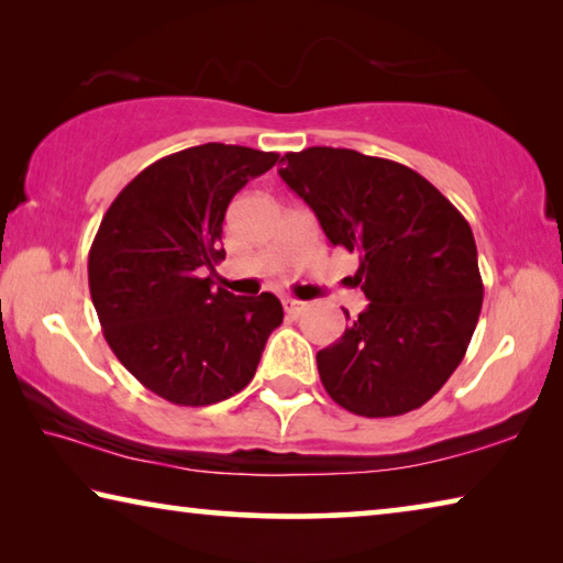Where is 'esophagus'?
I'll return each instance as SVG.
<instances>
[{"label":"esophagus","instance_id":"esophagus-1","mask_svg":"<svg viewBox=\"0 0 563 563\" xmlns=\"http://www.w3.org/2000/svg\"><path fill=\"white\" fill-rule=\"evenodd\" d=\"M283 308H285V312H288V316L298 318L300 312L305 310V302H300V300H292V298H285V300H283Z\"/></svg>","mask_w":563,"mask_h":563}]
</instances>
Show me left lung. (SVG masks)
I'll return each instance as SVG.
<instances>
[{"label": "left lung", "mask_w": 563, "mask_h": 563, "mask_svg": "<svg viewBox=\"0 0 563 563\" xmlns=\"http://www.w3.org/2000/svg\"><path fill=\"white\" fill-rule=\"evenodd\" d=\"M280 164L328 241L360 255L347 283L369 300L345 335L318 352L322 387L360 417L422 407L460 367L482 312L470 223L397 161L312 146Z\"/></svg>", "instance_id": "left-lung-1"}]
</instances>
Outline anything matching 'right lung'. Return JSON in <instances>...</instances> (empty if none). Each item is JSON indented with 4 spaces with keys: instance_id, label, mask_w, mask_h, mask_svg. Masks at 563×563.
I'll list each match as a JSON object with an SVG mask.
<instances>
[{
    "instance_id": "add662e5",
    "label": "right lung",
    "mask_w": 563,
    "mask_h": 563,
    "mask_svg": "<svg viewBox=\"0 0 563 563\" xmlns=\"http://www.w3.org/2000/svg\"><path fill=\"white\" fill-rule=\"evenodd\" d=\"M278 154L203 144L158 158L113 198L89 251V290L113 355L151 393L184 407L251 383L283 322L273 292L235 298L206 268L225 258L223 218Z\"/></svg>"
}]
</instances>
